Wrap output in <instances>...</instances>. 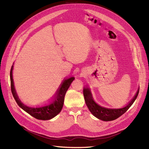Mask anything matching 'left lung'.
Returning <instances> with one entry per match:
<instances>
[{"mask_svg": "<svg viewBox=\"0 0 149 149\" xmlns=\"http://www.w3.org/2000/svg\"><path fill=\"white\" fill-rule=\"evenodd\" d=\"M139 92V90H137L136 95L134 96V97L131 101V102H129L126 107L120 109H108L99 106L93 101L92 94H91L90 91L88 88H84L83 93L85 103L87 104L90 111L93 114V116L99 119L103 120V121H109L116 119L127 111V109L131 107V105L134 102V101L137 98Z\"/></svg>", "mask_w": 149, "mask_h": 149, "instance_id": "left-lung-1", "label": "left lung"}]
</instances>
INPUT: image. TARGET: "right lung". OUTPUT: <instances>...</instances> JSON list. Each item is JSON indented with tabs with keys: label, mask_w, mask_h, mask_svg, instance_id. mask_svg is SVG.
Returning <instances> with one entry per match:
<instances>
[{
	"label": "right lung",
	"mask_w": 149,
	"mask_h": 149,
	"mask_svg": "<svg viewBox=\"0 0 149 149\" xmlns=\"http://www.w3.org/2000/svg\"><path fill=\"white\" fill-rule=\"evenodd\" d=\"M12 70L13 66H12L10 70V84H11V91L13 98H15L17 103L24 111H25L31 116L38 119L41 120H49L55 117L58 114L63 107L64 97L66 93L67 90L69 88L70 84L74 80V77H70L68 79L65 80L62 83L61 87L57 91L55 100L51 104L46 107L41 108H31L28 107L24 104L19 99L15 88H14L13 80L12 77Z\"/></svg>",
	"instance_id": "add662e5"
}]
</instances>
